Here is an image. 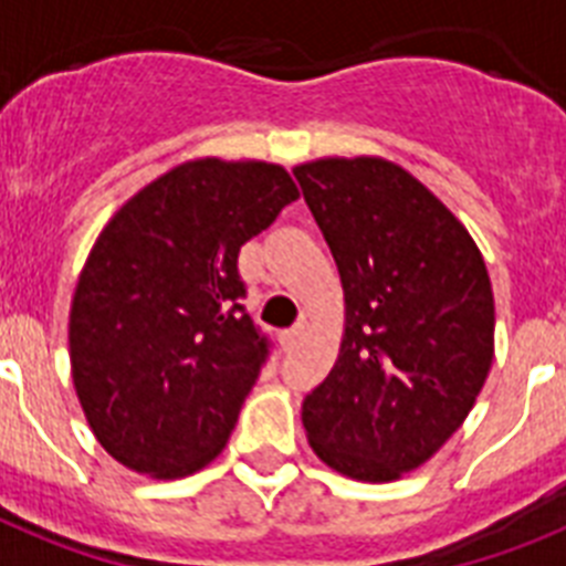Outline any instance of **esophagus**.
Returning a JSON list of instances; mask_svg holds the SVG:
<instances>
[{"label":"esophagus","mask_w":566,"mask_h":566,"mask_svg":"<svg viewBox=\"0 0 566 566\" xmlns=\"http://www.w3.org/2000/svg\"><path fill=\"white\" fill-rule=\"evenodd\" d=\"M306 329H310V324H306V317H301V321H297V324H294L292 329H286V335H283V344H286V349L297 347L303 335H306Z\"/></svg>","instance_id":"obj_1"}]
</instances>
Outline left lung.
Masks as SVG:
<instances>
[{
	"label": "left lung",
	"instance_id": "1",
	"mask_svg": "<svg viewBox=\"0 0 566 566\" xmlns=\"http://www.w3.org/2000/svg\"><path fill=\"white\" fill-rule=\"evenodd\" d=\"M344 283L347 326L333 373L303 401L315 454L387 483L446 446L494 356L483 256L446 205L385 158L294 167Z\"/></svg>",
	"mask_w": 566,
	"mask_h": 566
}]
</instances>
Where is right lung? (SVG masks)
Wrapping results in <instances>:
<instances>
[{
	"mask_svg": "<svg viewBox=\"0 0 566 566\" xmlns=\"http://www.w3.org/2000/svg\"><path fill=\"white\" fill-rule=\"evenodd\" d=\"M294 199L283 167L199 158L101 231L74 289L69 347L83 413L126 469L185 478L226 448L272 356L240 303V249Z\"/></svg>",
	"mask_w": 566,
	"mask_h": 566,
	"instance_id": "right-lung-1",
	"label": "right lung"
}]
</instances>
